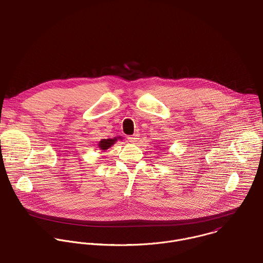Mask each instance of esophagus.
<instances>
[{"label": "esophagus", "instance_id": "obj_1", "mask_svg": "<svg viewBox=\"0 0 263 263\" xmlns=\"http://www.w3.org/2000/svg\"><path fill=\"white\" fill-rule=\"evenodd\" d=\"M139 139V136H138V134H134V135H132V136H129L128 137V140L130 141V142H132V143H134V142H137V140Z\"/></svg>", "mask_w": 263, "mask_h": 263}]
</instances>
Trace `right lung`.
<instances>
[{
    "instance_id": "right-lung-1",
    "label": "right lung",
    "mask_w": 263,
    "mask_h": 263,
    "mask_svg": "<svg viewBox=\"0 0 263 263\" xmlns=\"http://www.w3.org/2000/svg\"><path fill=\"white\" fill-rule=\"evenodd\" d=\"M118 139L117 138H114V139H102L100 142H99V147L101 148V149H107V148H109L116 141H117Z\"/></svg>"
}]
</instances>
